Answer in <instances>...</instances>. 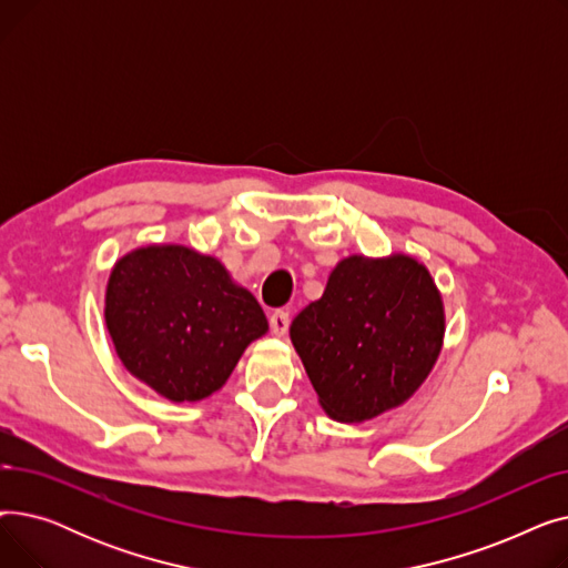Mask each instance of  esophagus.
<instances>
[{
	"label": "esophagus",
	"mask_w": 568,
	"mask_h": 568,
	"mask_svg": "<svg viewBox=\"0 0 568 568\" xmlns=\"http://www.w3.org/2000/svg\"><path fill=\"white\" fill-rule=\"evenodd\" d=\"M268 326H272L274 336H283L290 326V313L287 311H274L268 315Z\"/></svg>",
	"instance_id": "1"
}]
</instances>
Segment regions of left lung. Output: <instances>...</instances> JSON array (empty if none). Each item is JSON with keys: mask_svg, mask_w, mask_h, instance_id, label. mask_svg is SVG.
<instances>
[{"mask_svg": "<svg viewBox=\"0 0 568 568\" xmlns=\"http://www.w3.org/2000/svg\"><path fill=\"white\" fill-rule=\"evenodd\" d=\"M322 407L343 424L405 403L428 377L444 338L439 292L407 255H352L332 272L322 300L290 326Z\"/></svg>", "mask_w": 568, "mask_h": 568, "instance_id": "left-lung-1", "label": "left lung"}]
</instances>
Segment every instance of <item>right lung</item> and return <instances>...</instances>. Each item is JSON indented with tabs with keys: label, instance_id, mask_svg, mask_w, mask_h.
<instances>
[{
	"label": "right lung",
	"instance_id": "obj_1",
	"mask_svg": "<svg viewBox=\"0 0 568 568\" xmlns=\"http://www.w3.org/2000/svg\"><path fill=\"white\" fill-rule=\"evenodd\" d=\"M105 324L122 364L174 403L219 392L268 326L255 296L216 257L186 246H146L119 260Z\"/></svg>",
	"mask_w": 568,
	"mask_h": 568
}]
</instances>
